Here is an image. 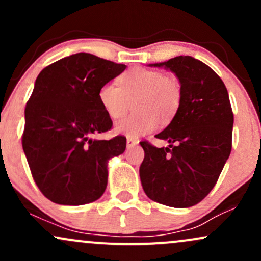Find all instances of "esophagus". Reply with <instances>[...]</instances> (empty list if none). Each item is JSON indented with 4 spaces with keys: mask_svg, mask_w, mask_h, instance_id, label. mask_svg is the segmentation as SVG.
I'll return each instance as SVG.
<instances>
[{
    "mask_svg": "<svg viewBox=\"0 0 261 261\" xmlns=\"http://www.w3.org/2000/svg\"><path fill=\"white\" fill-rule=\"evenodd\" d=\"M139 145V140L137 139H133V137H127L126 139V146L127 148H133L135 146Z\"/></svg>",
    "mask_w": 261,
    "mask_h": 261,
    "instance_id": "34e87169",
    "label": "esophagus"
}]
</instances>
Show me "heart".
<instances>
[{
	"instance_id": "obj_1",
	"label": "heart",
	"mask_w": 261,
	"mask_h": 261,
	"mask_svg": "<svg viewBox=\"0 0 261 261\" xmlns=\"http://www.w3.org/2000/svg\"><path fill=\"white\" fill-rule=\"evenodd\" d=\"M119 87L106 83L98 93V99L104 112L112 119H119L126 113L128 101L139 114L127 116L115 124V131L127 137L142 136L154 131L160 124L172 120L181 103L180 82L173 76L160 71L134 68L122 74Z\"/></svg>"
}]
</instances>
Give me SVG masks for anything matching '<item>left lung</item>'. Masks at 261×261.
Masks as SVG:
<instances>
[{
	"label": "left lung",
	"mask_w": 261,
	"mask_h": 261,
	"mask_svg": "<svg viewBox=\"0 0 261 261\" xmlns=\"http://www.w3.org/2000/svg\"><path fill=\"white\" fill-rule=\"evenodd\" d=\"M178 77L181 103L170 124L155 137L169 143L154 147L142 141L140 167L149 199L170 207H190L208 195L232 149L233 113L218 74L200 60L176 56L151 64Z\"/></svg>",
	"instance_id": "left-lung-1"
}]
</instances>
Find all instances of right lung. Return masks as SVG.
I'll use <instances>...</instances> for the list:
<instances>
[{
    "instance_id": "add662e5",
    "label": "right lung",
    "mask_w": 261,
    "mask_h": 261,
    "mask_svg": "<svg viewBox=\"0 0 261 261\" xmlns=\"http://www.w3.org/2000/svg\"><path fill=\"white\" fill-rule=\"evenodd\" d=\"M125 68L79 53L49 65L35 80L22 145L35 184L50 201L85 205L106 191L108 163L124 153L126 139H93L113 126L98 93Z\"/></svg>"
}]
</instances>
